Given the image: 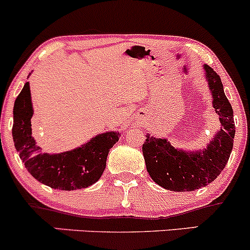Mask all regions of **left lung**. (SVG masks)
<instances>
[{
	"mask_svg": "<svg viewBox=\"0 0 250 250\" xmlns=\"http://www.w3.org/2000/svg\"><path fill=\"white\" fill-rule=\"evenodd\" d=\"M212 94V104L219 115L221 127L207 148L188 151L176 149L166 138L146 135L142 146L146 171L156 184L171 191H192L212 183L228 164L235 138L233 110L224 94L217 72L203 66Z\"/></svg>",
	"mask_w": 250,
	"mask_h": 250,
	"instance_id": "1",
	"label": "left lung"
}]
</instances>
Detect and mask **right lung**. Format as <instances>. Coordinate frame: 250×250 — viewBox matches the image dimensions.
I'll return each instance as SVG.
<instances>
[{"label": "right lung", "mask_w": 250, "mask_h": 250, "mask_svg": "<svg viewBox=\"0 0 250 250\" xmlns=\"http://www.w3.org/2000/svg\"><path fill=\"white\" fill-rule=\"evenodd\" d=\"M13 141L31 176L53 189H84L101 178L109 149L119 141L118 131L95 136L85 144L58 154L42 153L32 137L33 115L30 83L26 82L13 108Z\"/></svg>", "instance_id": "add662e5"}]
</instances>
